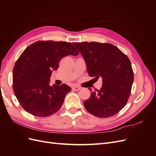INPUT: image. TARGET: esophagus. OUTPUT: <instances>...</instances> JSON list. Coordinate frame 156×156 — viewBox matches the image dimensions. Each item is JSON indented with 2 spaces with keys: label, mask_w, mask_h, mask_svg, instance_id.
Masks as SVG:
<instances>
[{
  "label": "esophagus",
  "mask_w": 156,
  "mask_h": 156,
  "mask_svg": "<svg viewBox=\"0 0 156 156\" xmlns=\"http://www.w3.org/2000/svg\"><path fill=\"white\" fill-rule=\"evenodd\" d=\"M73 89L74 90H75V91H78V90H79L80 89H81V87H79L78 86H73Z\"/></svg>",
  "instance_id": "esophagus-1"
}]
</instances>
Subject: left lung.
Listing matches in <instances>:
<instances>
[{"instance_id":"left-lung-1","label":"left lung","mask_w":156,"mask_h":156,"mask_svg":"<svg viewBox=\"0 0 156 156\" xmlns=\"http://www.w3.org/2000/svg\"><path fill=\"white\" fill-rule=\"evenodd\" d=\"M83 56L90 77L102 78V87L83 102L90 114L100 118L115 115L126 105L133 83L128 57L116 46L99 42L73 43ZM91 91V88H88Z\"/></svg>"}]
</instances>
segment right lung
I'll return each instance as SVG.
<instances>
[{"label":"right lung","instance_id":"1","mask_svg":"<svg viewBox=\"0 0 156 156\" xmlns=\"http://www.w3.org/2000/svg\"><path fill=\"white\" fill-rule=\"evenodd\" d=\"M69 55H78L79 52L66 41H38L23 52L13 67V90L27 112L45 117L60 109L71 88L66 84L50 86V77L61 58Z\"/></svg>","mask_w":156,"mask_h":156}]
</instances>
